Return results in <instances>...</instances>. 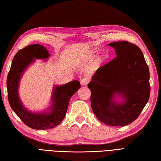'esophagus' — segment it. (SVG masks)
<instances>
[{"mask_svg": "<svg viewBox=\"0 0 161 161\" xmlns=\"http://www.w3.org/2000/svg\"><path fill=\"white\" fill-rule=\"evenodd\" d=\"M80 83L81 86H86L87 85L88 83V80L87 79L86 77H84L83 79H81L80 81Z\"/></svg>", "mask_w": 161, "mask_h": 161, "instance_id": "esophagus-1", "label": "esophagus"}]
</instances>
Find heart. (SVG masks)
I'll return each mask as SVG.
<instances>
[{
    "label": "heart",
    "mask_w": 161,
    "mask_h": 161,
    "mask_svg": "<svg viewBox=\"0 0 161 161\" xmlns=\"http://www.w3.org/2000/svg\"><path fill=\"white\" fill-rule=\"evenodd\" d=\"M93 53H92H92H91V55H92V54H93ZM102 59H99V63H100V62H102Z\"/></svg>",
    "instance_id": "obj_1"
}]
</instances>
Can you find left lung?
<instances>
[{"label": "left lung", "instance_id": "obj_1", "mask_svg": "<svg viewBox=\"0 0 161 161\" xmlns=\"http://www.w3.org/2000/svg\"><path fill=\"white\" fill-rule=\"evenodd\" d=\"M108 45L114 48L117 57L97 70L88 84L91 108L102 123L124 126L136 120L148 102L149 68L137 46L127 41Z\"/></svg>", "mask_w": 161, "mask_h": 161}]
</instances>
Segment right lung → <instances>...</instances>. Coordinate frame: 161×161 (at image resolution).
<instances>
[{"label":"right lung","instance_id":"add662e5","mask_svg":"<svg viewBox=\"0 0 161 161\" xmlns=\"http://www.w3.org/2000/svg\"><path fill=\"white\" fill-rule=\"evenodd\" d=\"M50 57L47 48L38 44H31L20 49L15 55L7 79V94L12 109L29 128L47 130L59 125L64 118L71 97L81 87L79 81L73 80L66 84L54 86L51 106L40 113L27 110L19 97V86L22 74L36 61Z\"/></svg>","mask_w":161,"mask_h":161}]
</instances>
